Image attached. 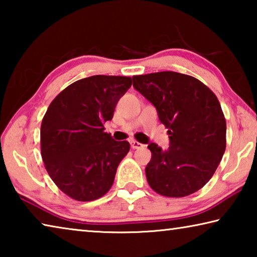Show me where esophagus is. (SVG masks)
Here are the masks:
<instances>
[{
  "mask_svg": "<svg viewBox=\"0 0 257 257\" xmlns=\"http://www.w3.org/2000/svg\"><path fill=\"white\" fill-rule=\"evenodd\" d=\"M130 145H132V149L133 150H139V149H142V147H144V145L141 144V143L136 142V141L130 142Z\"/></svg>",
  "mask_w": 257,
  "mask_h": 257,
  "instance_id": "obj_1",
  "label": "esophagus"
}]
</instances>
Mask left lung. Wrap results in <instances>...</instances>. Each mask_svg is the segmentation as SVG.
I'll use <instances>...</instances> for the list:
<instances>
[{
  "label": "left lung",
  "mask_w": 257,
  "mask_h": 257,
  "mask_svg": "<svg viewBox=\"0 0 257 257\" xmlns=\"http://www.w3.org/2000/svg\"><path fill=\"white\" fill-rule=\"evenodd\" d=\"M134 87L153 104L170 138L154 143L145 172L155 193L185 197L205 186L225 151L224 114L215 94L196 78L175 71L134 76Z\"/></svg>",
  "instance_id": "obj_1"
}]
</instances>
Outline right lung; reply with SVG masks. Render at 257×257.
Segmentation results:
<instances>
[{"mask_svg":"<svg viewBox=\"0 0 257 257\" xmlns=\"http://www.w3.org/2000/svg\"><path fill=\"white\" fill-rule=\"evenodd\" d=\"M133 80L92 76L77 80L51 102L41 125L45 169L61 191L79 202L95 201L113 185L118 165L130 150L104 133L116 103Z\"/></svg>","mask_w":257,"mask_h":257,"instance_id":"add662e5","label":"right lung"}]
</instances>
